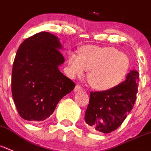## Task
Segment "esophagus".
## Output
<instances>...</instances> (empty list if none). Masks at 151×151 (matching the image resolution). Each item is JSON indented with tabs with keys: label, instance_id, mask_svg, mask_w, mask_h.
I'll return each instance as SVG.
<instances>
[{
	"label": "esophagus",
	"instance_id": "esophagus-1",
	"mask_svg": "<svg viewBox=\"0 0 151 151\" xmlns=\"http://www.w3.org/2000/svg\"><path fill=\"white\" fill-rule=\"evenodd\" d=\"M81 90H83V87L81 86L79 84H77L76 86V87H75L74 91L75 92H78V91H81Z\"/></svg>",
	"mask_w": 151,
	"mask_h": 151
}]
</instances>
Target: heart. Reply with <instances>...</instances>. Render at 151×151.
<instances>
[{
	"mask_svg": "<svg viewBox=\"0 0 151 151\" xmlns=\"http://www.w3.org/2000/svg\"><path fill=\"white\" fill-rule=\"evenodd\" d=\"M129 68L128 56L113 47L86 45L79 48V55L76 53L68 55L69 75L80 77L88 70V82L97 90H109L117 86Z\"/></svg>",
	"mask_w": 151,
	"mask_h": 151,
	"instance_id": "1",
	"label": "heart"
}]
</instances>
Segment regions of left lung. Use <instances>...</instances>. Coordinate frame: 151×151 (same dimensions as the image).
Segmentation results:
<instances>
[{
  "instance_id": "left-lung-1",
  "label": "left lung",
  "mask_w": 151,
  "mask_h": 151,
  "mask_svg": "<svg viewBox=\"0 0 151 151\" xmlns=\"http://www.w3.org/2000/svg\"><path fill=\"white\" fill-rule=\"evenodd\" d=\"M139 73L131 71L117 86L106 91L90 92L85 121L89 128L109 134L121 125L137 99Z\"/></svg>"
}]
</instances>
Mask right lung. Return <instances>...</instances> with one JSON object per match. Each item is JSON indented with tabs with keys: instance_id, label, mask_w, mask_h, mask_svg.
<instances>
[{
	"instance_id": "1",
	"label": "right lung",
	"mask_w": 151,
	"mask_h": 151,
	"mask_svg": "<svg viewBox=\"0 0 151 151\" xmlns=\"http://www.w3.org/2000/svg\"><path fill=\"white\" fill-rule=\"evenodd\" d=\"M58 38L39 32L26 38L17 49L11 75V92L19 115L32 123L52 115L62 97L76 86L58 70L65 62Z\"/></svg>"
}]
</instances>
